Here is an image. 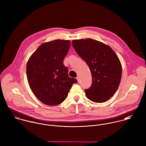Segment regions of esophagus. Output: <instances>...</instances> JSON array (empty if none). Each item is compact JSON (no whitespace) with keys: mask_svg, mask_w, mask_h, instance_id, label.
<instances>
[{"mask_svg":"<svg viewBox=\"0 0 146 146\" xmlns=\"http://www.w3.org/2000/svg\"><path fill=\"white\" fill-rule=\"evenodd\" d=\"M76 79H77V80H78V83H79V82H80V78H79V76H77Z\"/></svg>","mask_w":146,"mask_h":146,"instance_id":"34e87169","label":"esophagus"}]
</instances>
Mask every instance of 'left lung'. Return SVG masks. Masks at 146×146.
Listing matches in <instances>:
<instances>
[{
  "label": "left lung",
  "mask_w": 146,
  "mask_h": 146,
  "mask_svg": "<svg viewBox=\"0 0 146 146\" xmlns=\"http://www.w3.org/2000/svg\"><path fill=\"white\" fill-rule=\"evenodd\" d=\"M73 47L88 65L92 83L85 89L87 98L102 103L112 97L119 88L122 75L120 61L111 47L92 39L74 40Z\"/></svg>",
  "instance_id": "obj_1"
}]
</instances>
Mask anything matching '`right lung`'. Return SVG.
<instances>
[{
	"mask_svg": "<svg viewBox=\"0 0 146 146\" xmlns=\"http://www.w3.org/2000/svg\"><path fill=\"white\" fill-rule=\"evenodd\" d=\"M69 40L57 39L42 44L29 58L26 74L30 87L44 104L63 102L77 80L70 78L63 64L70 47Z\"/></svg>",
	"mask_w": 146,
	"mask_h": 146,
	"instance_id": "obj_1",
	"label": "right lung"
}]
</instances>
